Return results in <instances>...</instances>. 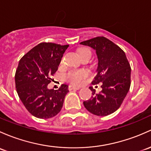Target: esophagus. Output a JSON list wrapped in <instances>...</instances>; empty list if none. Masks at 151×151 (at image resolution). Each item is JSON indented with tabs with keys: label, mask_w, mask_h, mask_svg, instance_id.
<instances>
[{
	"label": "esophagus",
	"mask_w": 151,
	"mask_h": 151,
	"mask_svg": "<svg viewBox=\"0 0 151 151\" xmlns=\"http://www.w3.org/2000/svg\"><path fill=\"white\" fill-rule=\"evenodd\" d=\"M80 87H76V86H74V85H69V90H80Z\"/></svg>",
	"instance_id": "esophagus-1"
}]
</instances>
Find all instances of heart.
<instances>
[{
    "label": "heart",
    "instance_id": "b5f03b06",
    "mask_svg": "<svg viewBox=\"0 0 151 151\" xmlns=\"http://www.w3.org/2000/svg\"><path fill=\"white\" fill-rule=\"evenodd\" d=\"M79 55L81 58L88 55L91 56V51L88 48L83 47L79 50ZM88 71L85 70H71L66 74V79L71 83L79 85L85 77H88Z\"/></svg>",
    "mask_w": 151,
    "mask_h": 151
}]
</instances>
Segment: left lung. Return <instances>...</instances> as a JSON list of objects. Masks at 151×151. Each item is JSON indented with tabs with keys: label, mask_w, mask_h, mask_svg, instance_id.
Returning <instances> with one entry per match:
<instances>
[{
	"label": "left lung",
	"mask_w": 151,
	"mask_h": 151,
	"mask_svg": "<svg viewBox=\"0 0 151 151\" xmlns=\"http://www.w3.org/2000/svg\"><path fill=\"white\" fill-rule=\"evenodd\" d=\"M96 50L98 67L93 85L102 82V90L97 94L90 87L91 98L83 104L90 113L105 116L115 112L129 92L131 68L125 53L118 45L104 37H97L80 42Z\"/></svg>",
	"instance_id": "obj_1"
}]
</instances>
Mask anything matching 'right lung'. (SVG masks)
<instances>
[{
  "label": "right lung",
  "mask_w": 151,
  "mask_h": 151,
  "mask_svg": "<svg viewBox=\"0 0 151 151\" xmlns=\"http://www.w3.org/2000/svg\"><path fill=\"white\" fill-rule=\"evenodd\" d=\"M69 45L42 42L20 59L15 74L17 92L22 104L32 115L49 119L60 112L69 87L58 90L47 88L50 76L58 70Z\"/></svg>",
  "instance_id": "add662e5"
}]
</instances>
